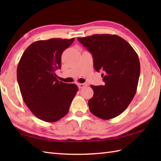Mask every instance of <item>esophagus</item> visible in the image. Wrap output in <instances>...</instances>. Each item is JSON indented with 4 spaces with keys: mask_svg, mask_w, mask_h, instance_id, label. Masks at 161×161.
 I'll list each match as a JSON object with an SVG mask.
<instances>
[{
    "mask_svg": "<svg viewBox=\"0 0 161 161\" xmlns=\"http://www.w3.org/2000/svg\"><path fill=\"white\" fill-rule=\"evenodd\" d=\"M87 86V84L86 83H82V84H77V86L78 88H80V89H81V88H85Z\"/></svg>",
    "mask_w": 161,
    "mask_h": 161,
    "instance_id": "obj_1",
    "label": "esophagus"
}]
</instances>
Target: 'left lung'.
<instances>
[{"mask_svg": "<svg viewBox=\"0 0 161 161\" xmlns=\"http://www.w3.org/2000/svg\"><path fill=\"white\" fill-rule=\"evenodd\" d=\"M77 40L91 53L93 66L102 74L104 86H93L88 100L90 111L103 119L120 115L136 93L141 66L137 53L130 44L115 35H94Z\"/></svg>", "mask_w": 161, "mask_h": 161, "instance_id": "obj_1", "label": "left lung"}]
</instances>
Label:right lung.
Segmentation results:
<instances>
[{"label": "right lung", "instance_id": "1", "mask_svg": "<svg viewBox=\"0 0 161 161\" xmlns=\"http://www.w3.org/2000/svg\"><path fill=\"white\" fill-rule=\"evenodd\" d=\"M50 39L37 41L23 53L17 67V81L23 101L36 117L53 122L64 117L78 91L75 84L57 80L61 54L74 42Z\"/></svg>", "mask_w": 161, "mask_h": 161}]
</instances>
